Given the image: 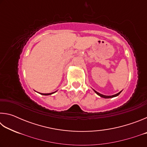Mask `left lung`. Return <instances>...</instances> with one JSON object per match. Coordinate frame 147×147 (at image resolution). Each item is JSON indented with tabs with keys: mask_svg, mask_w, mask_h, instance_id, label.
I'll return each instance as SVG.
<instances>
[{
	"mask_svg": "<svg viewBox=\"0 0 147 147\" xmlns=\"http://www.w3.org/2000/svg\"><path fill=\"white\" fill-rule=\"evenodd\" d=\"M94 92H95V93H96V94H97L98 95H99L100 96H101V97H103V98H113V97H115V96H118L119 94L121 93V91H120V92H119V93H117V94H113V95H111V96H106V95H103V94H100V93H98V92H96V91H94Z\"/></svg>",
	"mask_w": 147,
	"mask_h": 147,
	"instance_id": "1",
	"label": "left lung"
}]
</instances>
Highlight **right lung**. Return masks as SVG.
I'll use <instances>...</instances> for the list:
<instances>
[{"instance_id":"right-lung-1","label":"right lung","mask_w":147,"mask_h":147,"mask_svg":"<svg viewBox=\"0 0 147 147\" xmlns=\"http://www.w3.org/2000/svg\"><path fill=\"white\" fill-rule=\"evenodd\" d=\"M54 93H42V94H43V95H49V94H53Z\"/></svg>"}]
</instances>
